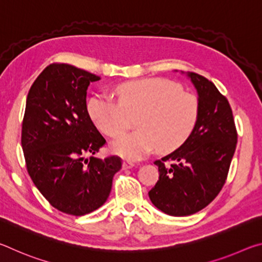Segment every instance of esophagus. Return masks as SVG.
Instances as JSON below:
<instances>
[{
	"label": "esophagus",
	"mask_w": 262,
	"mask_h": 262,
	"mask_svg": "<svg viewBox=\"0 0 262 262\" xmlns=\"http://www.w3.org/2000/svg\"><path fill=\"white\" fill-rule=\"evenodd\" d=\"M132 167H134V164H133L132 162H129V161H123L122 162L123 170H127V168H132Z\"/></svg>",
	"instance_id": "34e87169"
}]
</instances>
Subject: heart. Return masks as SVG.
I'll use <instances>...</instances> for the list:
<instances>
[{"label": "heart", "mask_w": 262, "mask_h": 262, "mask_svg": "<svg viewBox=\"0 0 262 262\" xmlns=\"http://www.w3.org/2000/svg\"><path fill=\"white\" fill-rule=\"evenodd\" d=\"M118 104L104 95L88 100V115L98 129L110 137L123 134L135 117L137 130L111 144V151L122 158L141 159L157 148L170 154L189 139L198 122L199 103L164 78L128 81L114 88Z\"/></svg>", "instance_id": "obj_1"}]
</instances>
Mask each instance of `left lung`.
I'll return each mask as SVG.
<instances>
[{
	"mask_svg": "<svg viewBox=\"0 0 262 262\" xmlns=\"http://www.w3.org/2000/svg\"><path fill=\"white\" fill-rule=\"evenodd\" d=\"M198 92L199 118L184 145L155 164L159 179L149 192L152 205L171 216H188L207 207L227 180L237 144L228 99L215 84L184 73Z\"/></svg>",
	"mask_w": 262,
	"mask_h": 262,
	"instance_id": "left-lung-1",
	"label": "left lung"
}]
</instances>
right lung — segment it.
I'll use <instances>...</instances> for the list:
<instances>
[{
	"label": "right lung",
	"mask_w": 262,
	"mask_h": 262,
	"mask_svg": "<svg viewBox=\"0 0 262 262\" xmlns=\"http://www.w3.org/2000/svg\"><path fill=\"white\" fill-rule=\"evenodd\" d=\"M100 77L72 64L53 63L31 86L21 125V148L31 179L64 214L83 216L107 200L117 156L95 155L105 139L88 115L86 90Z\"/></svg>",
	"instance_id": "obj_1"
}]
</instances>
